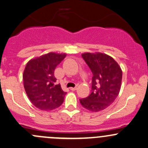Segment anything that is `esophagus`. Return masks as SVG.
<instances>
[{
	"instance_id": "34e87169",
	"label": "esophagus",
	"mask_w": 148,
	"mask_h": 148,
	"mask_svg": "<svg viewBox=\"0 0 148 148\" xmlns=\"http://www.w3.org/2000/svg\"><path fill=\"white\" fill-rule=\"evenodd\" d=\"M77 89V87H74V88H72V87H71V88H70V90H71V91H76Z\"/></svg>"
}]
</instances>
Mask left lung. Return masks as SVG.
I'll return each mask as SVG.
<instances>
[{"instance_id":"obj_1","label":"left lung","mask_w":148,"mask_h":148,"mask_svg":"<svg viewBox=\"0 0 148 148\" xmlns=\"http://www.w3.org/2000/svg\"><path fill=\"white\" fill-rule=\"evenodd\" d=\"M92 71L91 93L80 99L82 106L92 112L104 110L119 96L122 82V70L113 57L101 52L82 54Z\"/></svg>"}]
</instances>
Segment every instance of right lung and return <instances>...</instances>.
Returning a JSON list of instances; mask_svg holds the SVG:
<instances>
[{
    "label": "right lung",
    "instance_id": "1",
    "mask_svg": "<svg viewBox=\"0 0 148 148\" xmlns=\"http://www.w3.org/2000/svg\"><path fill=\"white\" fill-rule=\"evenodd\" d=\"M66 56L49 52L31 59L26 64L23 74L25 90L32 103L42 111H52L64 102L66 93L56 84L54 69Z\"/></svg>",
    "mask_w": 148,
    "mask_h": 148
}]
</instances>
